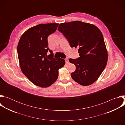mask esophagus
<instances>
[{
  "instance_id": "obj_1",
  "label": "esophagus",
  "mask_w": 125,
  "mask_h": 125,
  "mask_svg": "<svg viewBox=\"0 0 125 125\" xmlns=\"http://www.w3.org/2000/svg\"><path fill=\"white\" fill-rule=\"evenodd\" d=\"M65 62H66V64H68L69 63V60H68V59L67 58H65Z\"/></svg>"
}]
</instances>
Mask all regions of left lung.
<instances>
[{
    "label": "left lung",
    "mask_w": 125,
    "mask_h": 125,
    "mask_svg": "<svg viewBox=\"0 0 125 125\" xmlns=\"http://www.w3.org/2000/svg\"><path fill=\"white\" fill-rule=\"evenodd\" d=\"M58 30L71 47L78 48L80 57L69 59L76 67L72 78L82 85L94 83L104 70L108 54L102 32L95 26L81 21L61 23Z\"/></svg>",
    "instance_id": "1"
}]
</instances>
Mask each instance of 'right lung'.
<instances>
[{
    "label": "right lung",
    "instance_id": "add662e5",
    "mask_svg": "<svg viewBox=\"0 0 125 125\" xmlns=\"http://www.w3.org/2000/svg\"><path fill=\"white\" fill-rule=\"evenodd\" d=\"M58 24H39L25 31L17 47L20 66L23 74L34 84L48 87L58 77V69L65 64L64 59L54 58L48 46L47 38L54 33ZM49 51L51 54L47 55Z\"/></svg>",
    "mask_w": 125,
    "mask_h": 125
}]
</instances>
